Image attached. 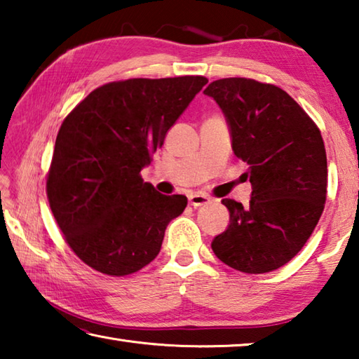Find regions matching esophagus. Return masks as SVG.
<instances>
[{
    "label": "esophagus",
    "instance_id": "34e87169",
    "mask_svg": "<svg viewBox=\"0 0 359 359\" xmlns=\"http://www.w3.org/2000/svg\"><path fill=\"white\" fill-rule=\"evenodd\" d=\"M212 199L209 196H205V194H199V193H194L190 196V205H193L194 209L196 208H201V205L209 204Z\"/></svg>",
    "mask_w": 359,
    "mask_h": 359
}]
</instances>
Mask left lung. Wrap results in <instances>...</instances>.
I'll use <instances>...</instances> for the list:
<instances>
[{"mask_svg": "<svg viewBox=\"0 0 359 359\" xmlns=\"http://www.w3.org/2000/svg\"><path fill=\"white\" fill-rule=\"evenodd\" d=\"M204 93L226 117L234 155L248 165L250 204L223 199L229 226L212 241L217 258L264 274L294 258L323 214L327 187L321 133L306 111L272 83L218 79Z\"/></svg>", "mask_w": 359, "mask_h": 359, "instance_id": "obj_1", "label": "left lung"}]
</instances>
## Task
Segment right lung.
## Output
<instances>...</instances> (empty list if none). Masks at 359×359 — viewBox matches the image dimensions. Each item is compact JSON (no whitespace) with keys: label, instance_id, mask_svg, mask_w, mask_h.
<instances>
[{"label":"right lung","instance_id":"obj_1","mask_svg":"<svg viewBox=\"0 0 359 359\" xmlns=\"http://www.w3.org/2000/svg\"><path fill=\"white\" fill-rule=\"evenodd\" d=\"M208 79H128L101 85L66 115L47 174L52 214L85 264L135 274L160 253L184 194L158 193L141 169Z\"/></svg>","mask_w":359,"mask_h":359}]
</instances>
